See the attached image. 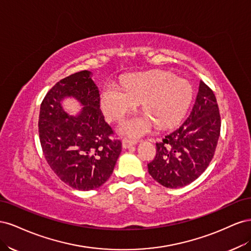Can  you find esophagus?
Masks as SVG:
<instances>
[{
	"label": "esophagus",
	"instance_id": "esophagus-1",
	"mask_svg": "<svg viewBox=\"0 0 251 251\" xmlns=\"http://www.w3.org/2000/svg\"><path fill=\"white\" fill-rule=\"evenodd\" d=\"M136 143H137V140H136V139H127V138H125V139L123 140V148L128 149V148H131V147L135 146Z\"/></svg>",
	"mask_w": 251,
	"mask_h": 251
}]
</instances>
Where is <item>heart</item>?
I'll list each match as a JSON object with an SVG mask.
<instances>
[{"label": "heart", "instance_id": "heart-1", "mask_svg": "<svg viewBox=\"0 0 251 251\" xmlns=\"http://www.w3.org/2000/svg\"><path fill=\"white\" fill-rule=\"evenodd\" d=\"M125 93L108 85L101 94V109L110 120L119 121L136 104L141 103L146 117L134 118L121 126L126 135L139 136L148 132L151 123L158 128H169L184 116L193 100L189 83L165 71L131 74L124 80Z\"/></svg>", "mask_w": 251, "mask_h": 251}]
</instances>
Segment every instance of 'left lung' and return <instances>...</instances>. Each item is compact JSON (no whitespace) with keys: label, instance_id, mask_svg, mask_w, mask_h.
Here are the masks:
<instances>
[{"label":"left lung","instance_id":"1","mask_svg":"<svg viewBox=\"0 0 251 251\" xmlns=\"http://www.w3.org/2000/svg\"><path fill=\"white\" fill-rule=\"evenodd\" d=\"M221 131L217 98L200 80L193 110L177 130L156 142V156L148 164L158 183L177 188L192 183L214 158Z\"/></svg>","mask_w":251,"mask_h":251}]
</instances>
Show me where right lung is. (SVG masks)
<instances>
[{"label": "right lung", "instance_id": "obj_1", "mask_svg": "<svg viewBox=\"0 0 251 251\" xmlns=\"http://www.w3.org/2000/svg\"><path fill=\"white\" fill-rule=\"evenodd\" d=\"M72 96L84 105L69 117L60 104ZM100 96L90 71H80L57 81L44 97L39 118L40 141L45 158L64 183L78 191L102 185L113 173L121 151L100 109Z\"/></svg>", "mask_w": 251, "mask_h": 251}]
</instances>
